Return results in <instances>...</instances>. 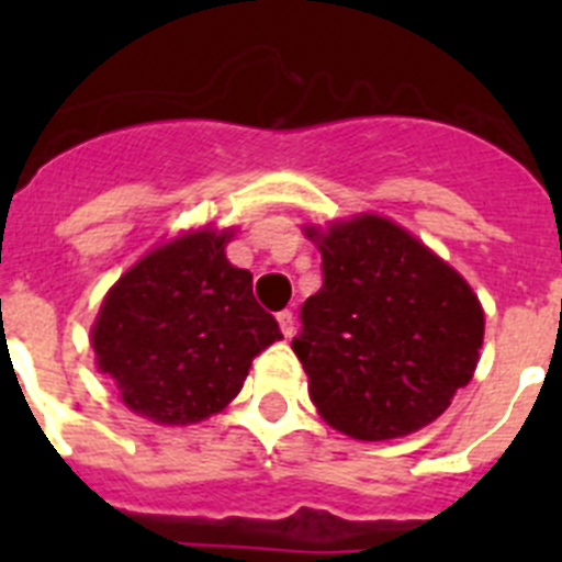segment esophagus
<instances>
[{"label":"esophagus","mask_w":562,"mask_h":562,"mask_svg":"<svg viewBox=\"0 0 562 562\" xmlns=\"http://www.w3.org/2000/svg\"><path fill=\"white\" fill-rule=\"evenodd\" d=\"M278 326H281V335L284 337H292V331H295V317H292L290 310L278 312Z\"/></svg>","instance_id":"obj_1"}]
</instances>
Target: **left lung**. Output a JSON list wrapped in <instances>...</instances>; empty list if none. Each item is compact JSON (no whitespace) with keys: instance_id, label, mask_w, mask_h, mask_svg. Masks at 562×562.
<instances>
[{"instance_id":"1","label":"left lung","mask_w":562,"mask_h":562,"mask_svg":"<svg viewBox=\"0 0 562 562\" xmlns=\"http://www.w3.org/2000/svg\"><path fill=\"white\" fill-rule=\"evenodd\" d=\"M324 286L301 306L292 351L331 428L360 441L439 419L473 380L484 310L464 278L391 220L362 213L306 227Z\"/></svg>"}]
</instances>
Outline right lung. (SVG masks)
Segmentation results:
<instances>
[{
  "mask_svg": "<svg viewBox=\"0 0 562 562\" xmlns=\"http://www.w3.org/2000/svg\"><path fill=\"white\" fill-rule=\"evenodd\" d=\"M231 231L182 233L154 247L106 292L92 326L98 371L134 414L193 425L241 391L252 357L281 340L252 297V276L227 261Z\"/></svg>",
  "mask_w": 562,
  "mask_h": 562,
  "instance_id": "obj_1",
  "label": "right lung"
}]
</instances>
